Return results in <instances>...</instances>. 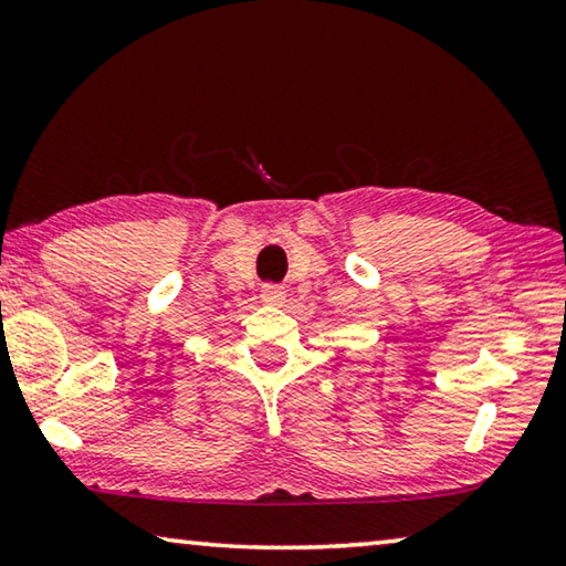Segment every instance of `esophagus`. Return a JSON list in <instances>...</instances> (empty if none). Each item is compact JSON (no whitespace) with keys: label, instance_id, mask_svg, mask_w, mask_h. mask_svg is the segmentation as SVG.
Segmentation results:
<instances>
[{"label":"esophagus","instance_id":"34e87169","mask_svg":"<svg viewBox=\"0 0 566 566\" xmlns=\"http://www.w3.org/2000/svg\"><path fill=\"white\" fill-rule=\"evenodd\" d=\"M284 296H286V292H284L282 284H272V282L262 284V300L266 304H282Z\"/></svg>","mask_w":566,"mask_h":566}]
</instances>
